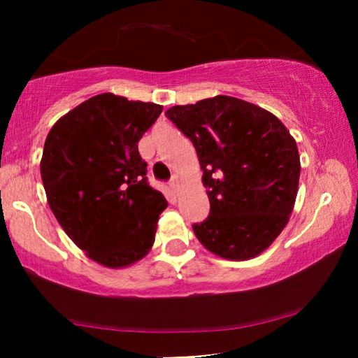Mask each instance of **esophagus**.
Wrapping results in <instances>:
<instances>
[{"mask_svg":"<svg viewBox=\"0 0 358 358\" xmlns=\"http://www.w3.org/2000/svg\"><path fill=\"white\" fill-rule=\"evenodd\" d=\"M169 189L173 190L174 194H178V190H179V179H178V176H174V178L169 180Z\"/></svg>","mask_w":358,"mask_h":358,"instance_id":"1","label":"esophagus"}]
</instances>
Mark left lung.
<instances>
[{"label": "left lung", "instance_id": "left-lung-1", "mask_svg": "<svg viewBox=\"0 0 358 358\" xmlns=\"http://www.w3.org/2000/svg\"><path fill=\"white\" fill-rule=\"evenodd\" d=\"M166 117L192 141L210 215L194 233L229 261L261 254L287 227L300 180V155L271 112L231 96L174 106Z\"/></svg>", "mask_w": 358, "mask_h": 358}]
</instances>
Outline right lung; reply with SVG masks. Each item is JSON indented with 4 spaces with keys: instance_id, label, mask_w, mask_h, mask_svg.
Listing matches in <instances>:
<instances>
[{
    "instance_id": "add662e5",
    "label": "right lung",
    "mask_w": 358,
    "mask_h": 358,
    "mask_svg": "<svg viewBox=\"0 0 358 358\" xmlns=\"http://www.w3.org/2000/svg\"><path fill=\"white\" fill-rule=\"evenodd\" d=\"M163 107L97 94L48 131L41 161L47 202L78 248L101 266L127 267L150 252L168 202L150 187L138 141Z\"/></svg>"
}]
</instances>
